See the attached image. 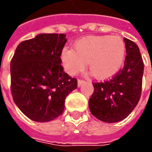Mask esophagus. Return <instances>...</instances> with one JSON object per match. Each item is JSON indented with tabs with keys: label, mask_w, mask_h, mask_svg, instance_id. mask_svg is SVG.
I'll list each match as a JSON object with an SVG mask.
<instances>
[{
	"label": "esophagus",
	"mask_w": 152,
	"mask_h": 152,
	"mask_svg": "<svg viewBox=\"0 0 152 152\" xmlns=\"http://www.w3.org/2000/svg\"><path fill=\"white\" fill-rule=\"evenodd\" d=\"M85 83V80H82V79H78V86L80 87V86H82V85H84Z\"/></svg>",
	"instance_id": "obj_1"
}]
</instances>
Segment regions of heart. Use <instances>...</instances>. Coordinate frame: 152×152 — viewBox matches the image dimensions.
<instances>
[{"label":"heart","instance_id":"heart-1","mask_svg":"<svg viewBox=\"0 0 152 152\" xmlns=\"http://www.w3.org/2000/svg\"><path fill=\"white\" fill-rule=\"evenodd\" d=\"M125 56L126 45L122 37L95 35L76 40L73 49L62 48L60 60L64 70L71 76L83 71L88 63L95 78L107 79L121 69Z\"/></svg>","mask_w":152,"mask_h":152}]
</instances>
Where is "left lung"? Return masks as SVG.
Listing matches in <instances>:
<instances>
[{"mask_svg":"<svg viewBox=\"0 0 152 152\" xmlns=\"http://www.w3.org/2000/svg\"><path fill=\"white\" fill-rule=\"evenodd\" d=\"M127 56L124 68L103 83H94V92L89 101L92 115L105 123L124 119L136 107L140 98L144 63L138 45L124 39Z\"/></svg>","mask_w":152,"mask_h":152,"instance_id":"left-lung-1","label":"left lung"}]
</instances>
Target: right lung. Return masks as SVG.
Wrapping results in <instances>:
<instances>
[{
  "label": "right lung",
  "instance_id": "1",
  "mask_svg": "<svg viewBox=\"0 0 152 152\" xmlns=\"http://www.w3.org/2000/svg\"><path fill=\"white\" fill-rule=\"evenodd\" d=\"M64 34H39L21 42L11 61V91L15 104L33 121L45 123L59 117L65 99L77 86L61 65Z\"/></svg>",
  "mask_w": 152,
  "mask_h": 152
}]
</instances>
